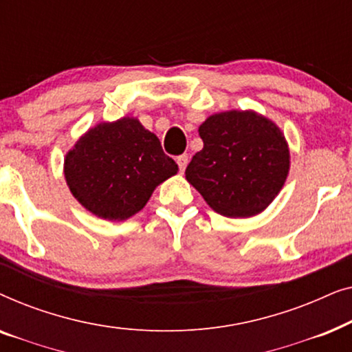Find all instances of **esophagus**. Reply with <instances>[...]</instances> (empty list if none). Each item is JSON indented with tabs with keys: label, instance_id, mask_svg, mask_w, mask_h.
<instances>
[{
	"label": "esophagus",
	"instance_id": "esophagus-1",
	"mask_svg": "<svg viewBox=\"0 0 352 352\" xmlns=\"http://www.w3.org/2000/svg\"><path fill=\"white\" fill-rule=\"evenodd\" d=\"M176 163H177V166H179V171L184 173L187 163H189V157H187V155H179V157L176 158Z\"/></svg>",
	"mask_w": 352,
	"mask_h": 352
}]
</instances>
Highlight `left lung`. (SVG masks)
Returning a JSON list of instances; mask_svg holds the SVG:
<instances>
[{
	"label": "left lung",
	"instance_id": "left-lung-1",
	"mask_svg": "<svg viewBox=\"0 0 352 352\" xmlns=\"http://www.w3.org/2000/svg\"><path fill=\"white\" fill-rule=\"evenodd\" d=\"M204 148L186 179L216 213L250 218L261 213L285 184L290 151L272 120L253 110L214 113L200 124Z\"/></svg>",
	"mask_w": 352,
	"mask_h": 352
}]
</instances>
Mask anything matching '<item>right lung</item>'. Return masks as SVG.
I'll use <instances>...</instances> for the list:
<instances>
[{
	"mask_svg": "<svg viewBox=\"0 0 352 352\" xmlns=\"http://www.w3.org/2000/svg\"><path fill=\"white\" fill-rule=\"evenodd\" d=\"M177 173L155 134L124 117L99 123L67 152V186L89 213L124 221L141 211L158 184Z\"/></svg>",
	"mask_w": 352,
	"mask_h": 352,
	"instance_id": "1",
	"label": "right lung"
}]
</instances>
